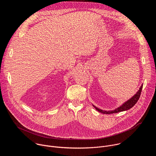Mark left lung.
I'll list each match as a JSON object with an SVG mask.
<instances>
[{
    "mask_svg": "<svg viewBox=\"0 0 156 156\" xmlns=\"http://www.w3.org/2000/svg\"><path fill=\"white\" fill-rule=\"evenodd\" d=\"M143 84H142L141 86V87H140L139 90L138 91V92L133 96L131 99H129V100H128L127 101H126L125 103H123L122 105H120L119 107L113 110H108V111H105V110H101L96 107H95L94 105H93L94 106V107L96 108V110H97L98 112H101L102 114H115V113H118L120 112H123V111L125 110H129V108H131V107H133L134 106L136 102H138L140 95H141V93L142 91V88H143Z\"/></svg>",
    "mask_w": 156,
    "mask_h": 156,
    "instance_id": "left-lung-1",
    "label": "left lung"
}]
</instances>
